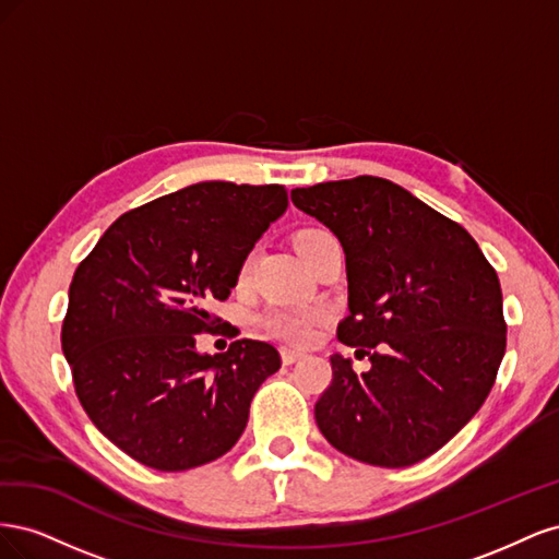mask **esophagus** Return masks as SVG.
<instances>
[{"mask_svg":"<svg viewBox=\"0 0 559 559\" xmlns=\"http://www.w3.org/2000/svg\"><path fill=\"white\" fill-rule=\"evenodd\" d=\"M300 359H306V354H302V352H296V349H292V347H284V349H282V361H284L286 366H292V364H296V361H300Z\"/></svg>","mask_w":559,"mask_h":559,"instance_id":"obj_1","label":"esophagus"}]
</instances>
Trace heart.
<instances>
[{"label":"heart","instance_id":"heart-1","mask_svg":"<svg viewBox=\"0 0 559 559\" xmlns=\"http://www.w3.org/2000/svg\"><path fill=\"white\" fill-rule=\"evenodd\" d=\"M321 233H324V230H317V228H306V230L296 233V238H294L296 251L300 253L302 249H306V245L310 240H314L317 235H321ZM247 273H249V261H245V265H242L240 282H245ZM317 321H319L317 310H275V312H270L265 317V326L286 343L306 345V343L312 341Z\"/></svg>","mask_w":559,"mask_h":559}]
</instances>
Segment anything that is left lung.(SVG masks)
Segmentation results:
<instances>
[{
    "mask_svg": "<svg viewBox=\"0 0 559 559\" xmlns=\"http://www.w3.org/2000/svg\"><path fill=\"white\" fill-rule=\"evenodd\" d=\"M298 210L345 251L347 308L337 337L370 355L357 376L333 354L314 405L326 441L364 464L427 460L480 411L506 352L501 286L476 240L399 183L380 177L294 189Z\"/></svg>",
    "mask_w": 559,
    "mask_h": 559,
    "instance_id": "obj_1",
    "label": "left lung"
}]
</instances>
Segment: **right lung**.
Here are the masks:
<instances>
[{
  "label": "right lung",
  "mask_w": 559,
  "mask_h": 559,
  "mask_svg": "<svg viewBox=\"0 0 559 559\" xmlns=\"http://www.w3.org/2000/svg\"><path fill=\"white\" fill-rule=\"evenodd\" d=\"M286 207L277 183L200 181L116 218L76 267L64 359L83 411L132 460L189 471L238 443L280 352L242 337L212 357L195 335L218 329L210 308Z\"/></svg>",
  "instance_id": "obj_1"
}]
</instances>
